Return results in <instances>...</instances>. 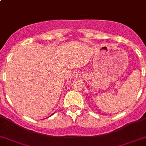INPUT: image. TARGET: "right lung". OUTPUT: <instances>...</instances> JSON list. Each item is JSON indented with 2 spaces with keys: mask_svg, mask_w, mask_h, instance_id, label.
<instances>
[{
  "mask_svg": "<svg viewBox=\"0 0 146 146\" xmlns=\"http://www.w3.org/2000/svg\"><path fill=\"white\" fill-rule=\"evenodd\" d=\"M52 115H54V114H52ZM50 116H51V115H50Z\"/></svg>",
  "mask_w": 146,
  "mask_h": 146,
  "instance_id": "right-lung-1",
  "label": "right lung"
}]
</instances>
